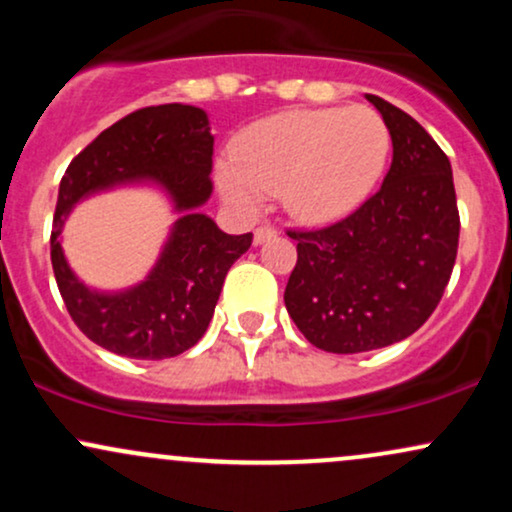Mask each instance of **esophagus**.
<instances>
[{
	"mask_svg": "<svg viewBox=\"0 0 512 512\" xmlns=\"http://www.w3.org/2000/svg\"><path fill=\"white\" fill-rule=\"evenodd\" d=\"M276 236V228L274 226H260V228H255V245H262L264 240H269V238H274Z\"/></svg>",
	"mask_w": 512,
	"mask_h": 512,
	"instance_id": "obj_1",
	"label": "esophagus"
}]
</instances>
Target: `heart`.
<instances>
[{
  "instance_id": "1",
  "label": "heart",
  "mask_w": 512,
  "mask_h": 512,
  "mask_svg": "<svg viewBox=\"0 0 512 512\" xmlns=\"http://www.w3.org/2000/svg\"><path fill=\"white\" fill-rule=\"evenodd\" d=\"M390 127L368 105L291 110L255 122L216 170L221 195L257 211L279 192L293 219L327 223L361 207L378 190L390 161Z\"/></svg>"
}]
</instances>
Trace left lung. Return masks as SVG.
<instances>
[{
	"label": "left lung",
	"instance_id": "obj_1",
	"mask_svg": "<svg viewBox=\"0 0 512 512\" xmlns=\"http://www.w3.org/2000/svg\"><path fill=\"white\" fill-rule=\"evenodd\" d=\"M390 127L392 166L356 211L298 240L284 303L310 344L361 354L402 342L443 298L460 240L452 168L414 117L378 96Z\"/></svg>",
	"mask_w": 512,
	"mask_h": 512
}]
</instances>
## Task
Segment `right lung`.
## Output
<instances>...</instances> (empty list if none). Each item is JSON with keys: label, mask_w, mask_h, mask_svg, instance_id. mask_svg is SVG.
<instances>
[{"label": "right lung", "mask_w": 512, "mask_h": 512, "mask_svg": "<svg viewBox=\"0 0 512 512\" xmlns=\"http://www.w3.org/2000/svg\"><path fill=\"white\" fill-rule=\"evenodd\" d=\"M211 156L207 113L168 103L117 120L69 163L52 219L50 257L62 301L91 342L127 358L161 361L207 332L228 269L252 245V233L228 236L197 211L211 195ZM134 179L158 181L183 216L149 280L122 294H96L63 260L61 226L88 191Z\"/></svg>", "instance_id": "add662e5"}]
</instances>
